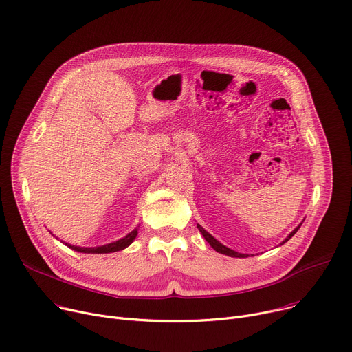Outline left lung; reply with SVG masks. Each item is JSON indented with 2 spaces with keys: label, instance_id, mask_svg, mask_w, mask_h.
<instances>
[{
  "label": "left lung",
  "instance_id": "left-lung-1",
  "mask_svg": "<svg viewBox=\"0 0 352 352\" xmlns=\"http://www.w3.org/2000/svg\"><path fill=\"white\" fill-rule=\"evenodd\" d=\"M198 226V229H199V232L202 233V236L206 239V242L210 245V246H212L217 252H219V253H223V254H226V256H230V257H246L248 254H242V253H238V252H235V250H232V249H229V248H226V246H223L222 243H219L214 236H210L209 235V233L201 226V225H197ZM300 228V226H298ZM298 228H296L292 233H290V235H289V238L283 242V243H286L293 235H294V233L298 230Z\"/></svg>",
  "mask_w": 352,
  "mask_h": 352
}]
</instances>
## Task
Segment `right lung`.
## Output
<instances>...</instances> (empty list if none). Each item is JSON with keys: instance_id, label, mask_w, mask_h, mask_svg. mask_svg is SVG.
Here are the masks:
<instances>
[{"instance_id": "add662e5", "label": "right lung", "mask_w": 352, "mask_h": 352, "mask_svg": "<svg viewBox=\"0 0 352 352\" xmlns=\"http://www.w3.org/2000/svg\"><path fill=\"white\" fill-rule=\"evenodd\" d=\"M135 236H137V229L130 232L126 238H123L120 241L104 245V246H99V248H79V246H70V245H67V246L70 249H74L76 252H82V253H113V252L127 248L135 239Z\"/></svg>"}]
</instances>
